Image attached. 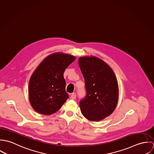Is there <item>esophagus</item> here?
<instances>
[{
    "mask_svg": "<svg viewBox=\"0 0 154 154\" xmlns=\"http://www.w3.org/2000/svg\"><path fill=\"white\" fill-rule=\"evenodd\" d=\"M76 95L75 93H72L70 95V99L75 100L76 98Z\"/></svg>",
    "mask_w": 154,
    "mask_h": 154,
    "instance_id": "obj_1",
    "label": "esophagus"
}]
</instances>
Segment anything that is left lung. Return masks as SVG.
Instances as JSON below:
<instances>
[{"instance_id": "obj_1", "label": "left lung", "mask_w": 154, "mask_h": 154, "mask_svg": "<svg viewBox=\"0 0 154 154\" xmlns=\"http://www.w3.org/2000/svg\"><path fill=\"white\" fill-rule=\"evenodd\" d=\"M78 63L87 90L79 103L81 111L90 121L102 120L114 111L118 103L116 76L109 65L95 56L80 57Z\"/></svg>"}]
</instances>
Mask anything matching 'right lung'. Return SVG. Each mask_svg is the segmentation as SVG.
Wrapping results in <instances>:
<instances>
[{
  "label": "right lung",
  "mask_w": 154,
  "mask_h": 154,
  "mask_svg": "<svg viewBox=\"0 0 154 154\" xmlns=\"http://www.w3.org/2000/svg\"><path fill=\"white\" fill-rule=\"evenodd\" d=\"M76 59L60 52L46 57L32 74L28 85L29 103L38 113L51 115L59 110L69 98L63 73Z\"/></svg>",
  "instance_id": "obj_1"
}]
</instances>
